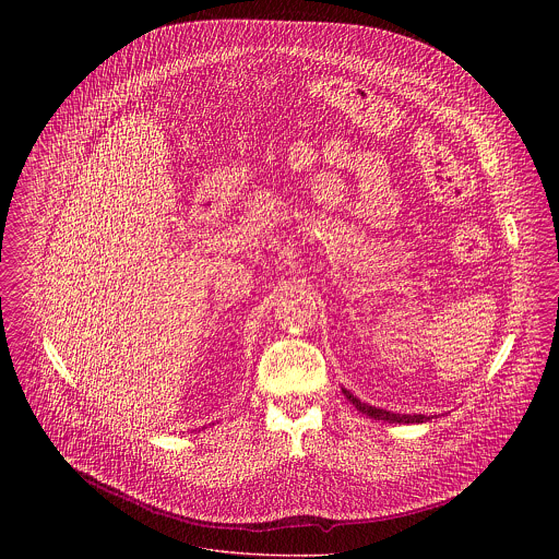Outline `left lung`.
<instances>
[{"label": "left lung", "instance_id": "obj_1", "mask_svg": "<svg viewBox=\"0 0 559 559\" xmlns=\"http://www.w3.org/2000/svg\"><path fill=\"white\" fill-rule=\"evenodd\" d=\"M344 396L350 400L355 404L357 411H361L364 415H370L374 419H383V421H390V424H421V421H428L430 417L426 415H400V413H392V411H385V408H377V406H370L366 402H361L359 399H355L350 392L344 390Z\"/></svg>", "mask_w": 559, "mask_h": 559}]
</instances>
